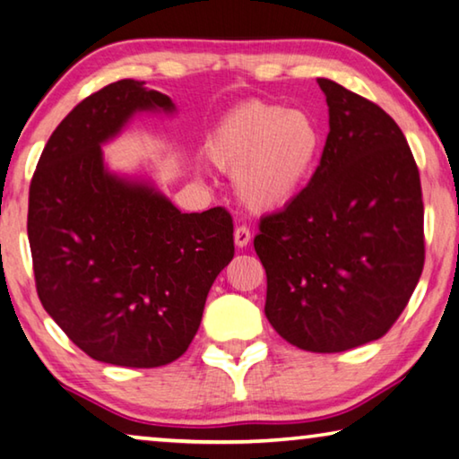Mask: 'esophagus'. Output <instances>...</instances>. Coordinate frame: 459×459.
I'll return each mask as SVG.
<instances>
[{
    "label": "esophagus",
    "mask_w": 459,
    "mask_h": 459,
    "mask_svg": "<svg viewBox=\"0 0 459 459\" xmlns=\"http://www.w3.org/2000/svg\"><path fill=\"white\" fill-rule=\"evenodd\" d=\"M252 239V234H250V228L247 225H238L236 231H234V242L238 247H246L247 244H250Z\"/></svg>",
    "instance_id": "esophagus-1"
}]
</instances>
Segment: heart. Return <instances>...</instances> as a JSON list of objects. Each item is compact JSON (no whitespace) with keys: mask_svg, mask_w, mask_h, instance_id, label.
<instances>
[{"mask_svg":"<svg viewBox=\"0 0 459 459\" xmlns=\"http://www.w3.org/2000/svg\"><path fill=\"white\" fill-rule=\"evenodd\" d=\"M319 154L321 132L309 114L258 100L231 109L207 142L209 160L236 172L239 199L254 209H274L297 197Z\"/></svg>","mask_w":459,"mask_h":459,"instance_id":"obj_1","label":"heart"}]
</instances>
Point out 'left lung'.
<instances>
[{"mask_svg": "<svg viewBox=\"0 0 459 459\" xmlns=\"http://www.w3.org/2000/svg\"><path fill=\"white\" fill-rule=\"evenodd\" d=\"M329 134L319 167L254 238L266 270L264 313L305 351L335 354L380 340L425 264L423 193L401 127L385 109L319 79Z\"/></svg>", "mask_w": 459, "mask_h": 459, "instance_id": "8db88e82", "label": "left lung"}]
</instances>
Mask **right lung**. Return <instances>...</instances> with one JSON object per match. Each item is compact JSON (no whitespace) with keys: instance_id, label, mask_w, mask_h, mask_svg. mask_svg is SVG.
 Here are the masks:
<instances>
[{"instance_id":"obj_1","label":"right lung","mask_w":459,"mask_h":459,"mask_svg":"<svg viewBox=\"0 0 459 459\" xmlns=\"http://www.w3.org/2000/svg\"><path fill=\"white\" fill-rule=\"evenodd\" d=\"M170 97L122 79L52 132L30 183L28 239L40 303L89 358L159 368L189 348L207 292L234 258L228 209L180 213L144 183L109 175L101 144Z\"/></svg>"}]
</instances>
